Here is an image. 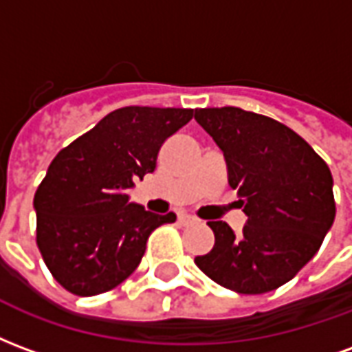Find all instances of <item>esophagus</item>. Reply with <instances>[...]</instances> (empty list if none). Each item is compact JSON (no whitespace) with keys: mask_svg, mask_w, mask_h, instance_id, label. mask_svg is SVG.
<instances>
[{"mask_svg":"<svg viewBox=\"0 0 352 352\" xmlns=\"http://www.w3.org/2000/svg\"><path fill=\"white\" fill-rule=\"evenodd\" d=\"M177 222H179L181 226H190V224H194V222H196V219L186 213H179L177 214Z\"/></svg>","mask_w":352,"mask_h":352,"instance_id":"1","label":"esophagus"}]
</instances>
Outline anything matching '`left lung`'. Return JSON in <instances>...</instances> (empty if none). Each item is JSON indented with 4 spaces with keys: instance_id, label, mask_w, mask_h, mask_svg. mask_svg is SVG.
<instances>
[{
    "instance_id": "obj_1",
    "label": "left lung",
    "mask_w": 352,
    "mask_h": 352,
    "mask_svg": "<svg viewBox=\"0 0 352 352\" xmlns=\"http://www.w3.org/2000/svg\"><path fill=\"white\" fill-rule=\"evenodd\" d=\"M196 122L224 154L230 186L243 199V232L207 222L214 247L196 265L239 294L279 288L307 264L336 219L333 179L296 131L237 107L196 109Z\"/></svg>"
}]
</instances>
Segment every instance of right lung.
I'll list each match as a JSON object with an SVG mask.
<instances>
[{
	"mask_svg": "<svg viewBox=\"0 0 352 352\" xmlns=\"http://www.w3.org/2000/svg\"><path fill=\"white\" fill-rule=\"evenodd\" d=\"M192 109H116L50 162L35 192L37 245L54 279L73 294L96 296L135 272L146 239L175 213L130 201L138 179L156 169L166 139Z\"/></svg>",
	"mask_w": 352,
	"mask_h": 352,
	"instance_id": "obj_1",
	"label": "right lung"
}]
</instances>
